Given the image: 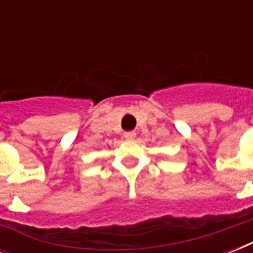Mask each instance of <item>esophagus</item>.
<instances>
[{"label":"esophagus","instance_id":"1","mask_svg":"<svg viewBox=\"0 0 253 253\" xmlns=\"http://www.w3.org/2000/svg\"><path fill=\"white\" fill-rule=\"evenodd\" d=\"M123 136L126 139H128V140H132V139H135V136H136V132H135V131H126V132L123 134Z\"/></svg>","mask_w":253,"mask_h":253}]
</instances>
